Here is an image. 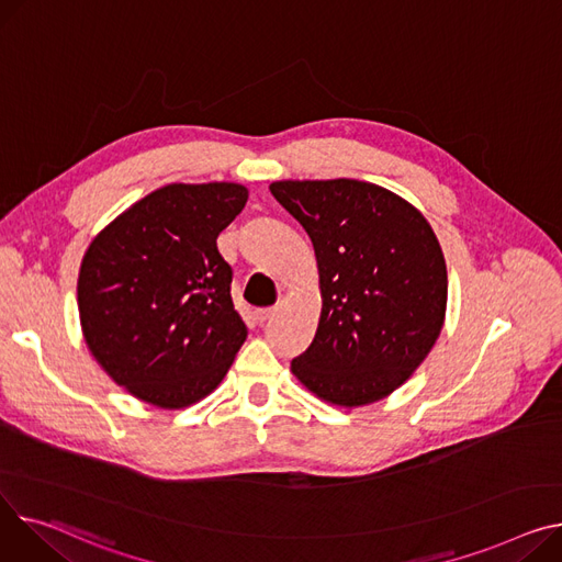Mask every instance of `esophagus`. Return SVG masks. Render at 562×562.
Returning a JSON list of instances; mask_svg holds the SVG:
<instances>
[{"instance_id": "obj_1", "label": "esophagus", "mask_w": 562, "mask_h": 562, "mask_svg": "<svg viewBox=\"0 0 562 562\" xmlns=\"http://www.w3.org/2000/svg\"><path fill=\"white\" fill-rule=\"evenodd\" d=\"M276 312H278L276 307H265V310H257V312H255V316H257V321H259V323H265V321L273 318V316H276Z\"/></svg>"}]
</instances>
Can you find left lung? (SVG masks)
I'll return each mask as SVG.
<instances>
[{
  "label": "left lung",
  "instance_id": "1",
  "mask_svg": "<svg viewBox=\"0 0 562 562\" xmlns=\"http://www.w3.org/2000/svg\"><path fill=\"white\" fill-rule=\"evenodd\" d=\"M269 190L310 235L321 278L318 329L291 372L339 406L386 397L442 329L447 267L431 226L363 180H278Z\"/></svg>",
  "mask_w": 562,
  "mask_h": 562
}]
</instances>
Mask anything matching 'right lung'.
I'll list each match as a JSON object with an SVG mask.
<instances>
[{"label":"right lung","mask_w":562,"mask_h":562,"mask_svg":"<svg viewBox=\"0 0 562 562\" xmlns=\"http://www.w3.org/2000/svg\"><path fill=\"white\" fill-rule=\"evenodd\" d=\"M237 182H173L131 205L88 246L79 316L97 363L162 408L210 395L246 341L216 237L244 210Z\"/></svg>","instance_id":"obj_1"}]
</instances>
